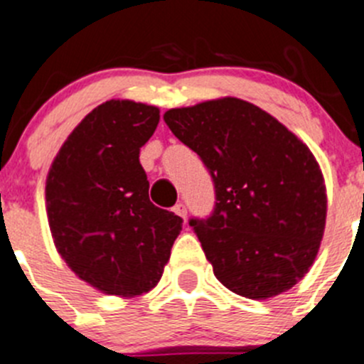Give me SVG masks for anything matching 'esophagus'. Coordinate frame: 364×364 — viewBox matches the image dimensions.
Segmentation results:
<instances>
[{"label": "esophagus", "mask_w": 364, "mask_h": 364, "mask_svg": "<svg viewBox=\"0 0 364 364\" xmlns=\"http://www.w3.org/2000/svg\"><path fill=\"white\" fill-rule=\"evenodd\" d=\"M174 212H176V214L179 215V218H183V219L186 218V206L183 205L181 201H179V203H176V206H174Z\"/></svg>", "instance_id": "obj_1"}]
</instances>
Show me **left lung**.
Listing matches in <instances>:
<instances>
[{
	"mask_svg": "<svg viewBox=\"0 0 364 364\" xmlns=\"http://www.w3.org/2000/svg\"><path fill=\"white\" fill-rule=\"evenodd\" d=\"M163 119L214 183L212 214L188 225L215 277L248 299L292 288L312 267L326 221L325 181L309 146L237 97L172 109Z\"/></svg>",
	"mask_w": 364,
	"mask_h": 364,
	"instance_id": "left-lung-1",
	"label": "left lung"
}]
</instances>
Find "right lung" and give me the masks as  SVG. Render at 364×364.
I'll return each mask as SVG.
<instances>
[{
  "mask_svg": "<svg viewBox=\"0 0 364 364\" xmlns=\"http://www.w3.org/2000/svg\"><path fill=\"white\" fill-rule=\"evenodd\" d=\"M159 110L110 100L85 116L48 170L47 214L58 252L80 279L110 296H141L161 279L183 227L149 198L139 149Z\"/></svg>",
  "mask_w": 364,
  "mask_h": 364,
  "instance_id": "obj_1",
  "label": "right lung"
}]
</instances>
